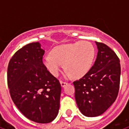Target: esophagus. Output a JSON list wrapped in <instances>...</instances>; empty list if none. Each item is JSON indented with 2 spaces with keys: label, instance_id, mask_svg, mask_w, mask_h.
<instances>
[{
  "label": "esophagus",
  "instance_id": "34e87169",
  "mask_svg": "<svg viewBox=\"0 0 129 129\" xmlns=\"http://www.w3.org/2000/svg\"><path fill=\"white\" fill-rule=\"evenodd\" d=\"M60 83H61V85L62 87H64L66 85H67L68 82H66V81H60Z\"/></svg>",
  "mask_w": 129,
  "mask_h": 129
}]
</instances>
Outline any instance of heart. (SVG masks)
<instances>
[{
  "label": "heart",
  "instance_id": "1",
  "mask_svg": "<svg viewBox=\"0 0 129 129\" xmlns=\"http://www.w3.org/2000/svg\"><path fill=\"white\" fill-rule=\"evenodd\" d=\"M95 52V48L90 42L77 41L54 48L51 51L52 54L43 57V63L52 75H58L62 63H64L68 75L80 78L90 69Z\"/></svg>",
  "mask_w": 129,
  "mask_h": 129
}]
</instances>
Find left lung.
<instances>
[{"mask_svg": "<svg viewBox=\"0 0 129 129\" xmlns=\"http://www.w3.org/2000/svg\"><path fill=\"white\" fill-rule=\"evenodd\" d=\"M96 44L98 52L94 65L82 78L73 82L77 104L87 117L104 113L115 101L119 89L121 67L118 56L104 43Z\"/></svg>", "mask_w": 129, "mask_h": 129, "instance_id": "8db88e82", "label": "left lung"}]
</instances>
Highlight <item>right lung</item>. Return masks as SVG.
Masks as SVG:
<instances>
[{
	"instance_id": "obj_1",
	"label": "right lung",
	"mask_w": 129,
	"mask_h": 129,
	"mask_svg": "<svg viewBox=\"0 0 129 129\" xmlns=\"http://www.w3.org/2000/svg\"><path fill=\"white\" fill-rule=\"evenodd\" d=\"M44 50L39 42L19 49L7 68V85L12 100L27 119L45 124L59 113L61 86L43 63Z\"/></svg>"
}]
</instances>
